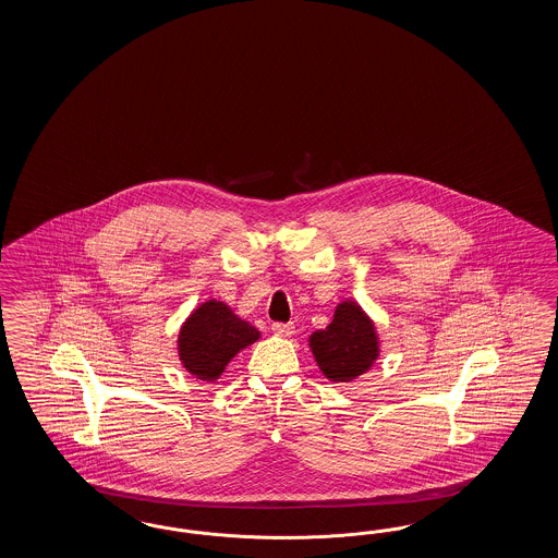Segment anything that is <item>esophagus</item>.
Masks as SVG:
<instances>
[{
  "mask_svg": "<svg viewBox=\"0 0 558 558\" xmlns=\"http://www.w3.org/2000/svg\"><path fill=\"white\" fill-rule=\"evenodd\" d=\"M271 331H274L276 336L287 338V336L294 333V325H292V323H271Z\"/></svg>",
  "mask_w": 558,
  "mask_h": 558,
  "instance_id": "34e87169",
  "label": "esophagus"
}]
</instances>
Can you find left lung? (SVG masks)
Segmentation results:
<instances>
[{"label":"left lung","instance_id":"left-lung-1","mask_svg":"<svg viewBox=\"0 0 558 558\" xmlns=\"http://www.w3.org/2000/svg\"><path fill=\"white\" fill-rule=\"evenodd\" d=\"M311 350L329 380L348 383L371 368L378 355V341L362 308L341 303L333 322L311 336Z\"/></svg>","mask_w":558,"mask_h":558}]
</instances>
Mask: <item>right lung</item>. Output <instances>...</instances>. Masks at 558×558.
Here are the masks:
<instances>
[{
    "label": "right lung",
    "instance_id": "obj_1",
    "mask_svg": "<svg viewBox=\"0 0 558 558\" xmlns=\"http://www.w3.org/2000/svg\"><path fill=\"white\" fill-rule=\"evenodd\" d=\"M257 338L259 331L241 322L227 304L208 301L190 315L180 331V360L187 372L213 383L229 360Z\"/></svg>",
    "mask_w": 558,
    "mask_h": 558
}]
</instances>
